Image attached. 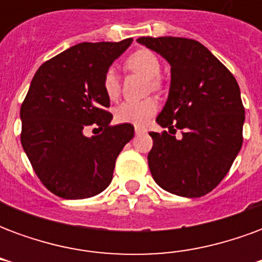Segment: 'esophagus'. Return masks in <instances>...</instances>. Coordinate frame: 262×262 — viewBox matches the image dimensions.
<instances>
[{
  "mask_svg": "<svg viewBox=\"0 0 262 262\" xmlns=\"http://www.w3.org/2000/svg\"><path fill=\"white\" fill-rule=\"evenodd\" d=\"M146 129H143V127H136V129H135V133H136L137 136H139V135H143V133H146Z\"/></svg>",
  "mask_w": 262,
  "mask_h": 262,
  "instance_id": "34e87169",
  "label": "esophagus"
}]
</instances>
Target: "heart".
I'll return each instance as SVG.
<instances>
[{"mask_svg":"<svg viewBox=\"0 0 262 262\" xmlns=\"http://www.w3.org/2000/svg\"><path fill=\"white\" fill-rule=\"evenodd\" d=\"M126 70L139 73L144 75L146 78H150V86L153 90L160 88V80L157 75L161 71V61L159 56L148 50V49H139L136 52L130 53L125 59L123 63ZM102 88L105 95L111 101H116L120 95V81L118 74L114 70H106L102 78ZM159 103L154 98H147L144 101H126L116 106L114 112V118L118 123H129L135 126H144L148 119L157 114Z\"/></svg>","mask_w":262,"mask_h":262,"instance_id":"heart-1","label":"heart"}]
</instances>
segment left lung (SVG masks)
<instances>
[{"mask_svg": "<svg viewBox=\"0 0 262 262\" xmlns=\"http://www.w3.org/2000/svg\"><path fill=\"white\" fill-rule=\"evenodd\" d=\"M137 42L171 66L168 99L156 122L168 132H151L147 156L160 187L185 198L209 193L226 177L243 144L240 88L202 43L187 37L143 36ZM177 128L183 139L177 141Z\"/></svg>", "mask_w": 262, "mask_h": 262, "instance_id": "8db88e82", "label": "left lung"}]
</instances>
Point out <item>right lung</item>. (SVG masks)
I'll return each instance as SVG.
<instances>
[{
  "label": "right lung",
  "mask_w": 262,
  "mask_h": 262,
  "mask_svg": "<svg viewBox=\"0 0 262 262\" xmlns=\"http://www.w3.org/2000/svg\"><path fill=\"white\" fill-rule=\"evenodd\" d=\"M132 42L78 43L45 61L32 80L20 106V143L39 180L57 196L102 192L122 148L135 136L133 125H109L112 114L102 88L103 74ZM86 125L103 133L84 137Z\"/></svg>",
  "instance_id": "1"
}]
</instances>
